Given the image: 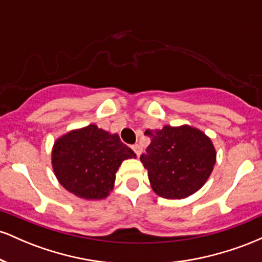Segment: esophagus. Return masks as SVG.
Segmentation results:
<instances>
[{
	"label": "esophagus",
	"mask_w": 262,
	"mask_h": 262,
	"mask_svg": "<svg viewBox=\"0 0 262 262\" xmlns=\"http://www.w3.org/2000/svg\"><path fill=\"white\" fill-rule=\"evenodd\" d=\"M132 149H133V151L137 154V156H139L141 154V146L139 144H134V145H132Z\"/></svg>",
	"instance_id": "34e87169"
}]
</instances>
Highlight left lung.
<instances>
[{
	"mask_svg": "<svg viewBox=\"0 0 262 262\" xmlns=\"http://www.w3.org/2000/svg\"><path fill=\"white\" fill-rule=\"evenodd\" d=\"M151 139L140 161L148 170L156 194L169 200L186 198L198 191L213 171L215 150L206 134L182 125L145 130Z\"/></svg>",
	"mask_w": 262,
	"mask_h": 262,
	"instance_id": "8db88e82",
	"label": "left lung"
}]
</instances>
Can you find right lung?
<instances>
[{
	"instance_id": "obj_1",
	"label": "right lung",
	"mask_w": 262,
	"mask_h": 262,
	"mask_svg": "<svg viewBox=\"0 0 262 262\" xmlns=\"http://www.w3.org/2000/svg\"><path fill=\"white\" fill-rule=\"evenodd\" d=\"M135 156L118 134L90 124L59 138L52 162L56 179L69 192L85 200H102L113 188L122 161Z\"/></svg>"
}]
</instances>
